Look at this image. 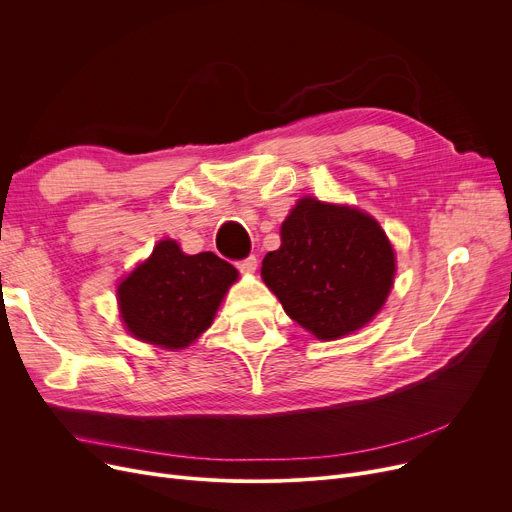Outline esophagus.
<instances>
[{
    "label": "esophagus",
    "mask_w": 512,
    "mask_h": 512,
    "mask_svg": "<svg viewBox=\"0 0 512 512\" xmlns=\"http://www.w3.org/2000/svg\"><path fill=\"white\" fill-rule=\"evenodd\" d=\"M236 267L242 274H253L257 270V257L249 255L247 259H240V261H236Z\"/></svg>",
    "instance_id": "esophagus-1"
}]
</instances>
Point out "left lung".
Instances as JSON below:
<instances>
[{
	"mask_svg": "<svg viewBox=\"0 0 512 512\" xmlns=\"http://www.w3.org/2000/svg\"><path fill=\"white\" fill-rule=\"evenodd\" d=\"M282 245L263 257V282L290 319L319 340L365 326L388 297L394 251L371 215L301 199L280 230Z\"/></svg>",
	"mask_w": 512,
	"mask_h": 512,
	"instance_id": "left-lung-1",
	"label": "left lung"
}]
</instances>
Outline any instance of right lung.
<instances>
[{"label": "right lung", "instance_id": "add662e5", "mask_svg": "<svg viewBox=\"0 0 512 512\" xmlns=\"http://www.w3.org/2000/svg\"><path fill=\"white\" fill-rule=\"evenodd\" d=\"M236 276L218 255H184L174 240H161L118 286L124 324L145 342L184 348L211 326Z\"/></svg>", "mask_w": 512, "mask_h": 512}]
</instances>
